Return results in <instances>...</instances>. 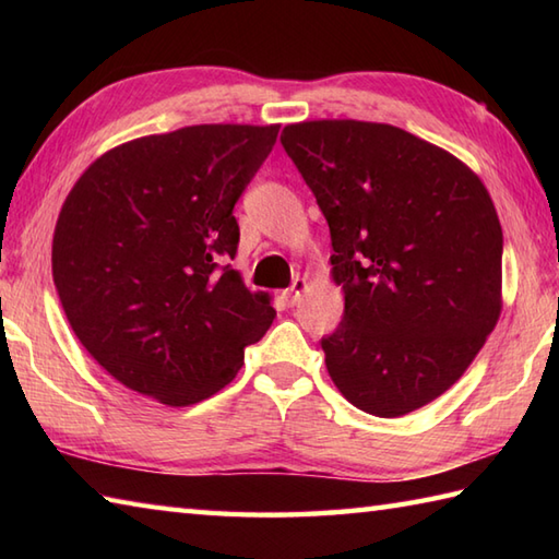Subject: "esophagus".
Here are the masks:
<instances>
[{"instance_id":"esophagus-1","label":"esophagus","mask_w":559,"mask_h":559,"mask_svg":"<svg viewBox=\"0 0 559 559\" xmlns=\"http://www.w3.org/2000/svg\"><path fill=\"white\" fill-rule=\"evenodd\" d=\"M307 288H310V281H307V278H295L293 286H290L286 293H283V295H286V302H288L290 307L298 305V302L302 300V295H305Z\"/></svg>"}]
</instances>
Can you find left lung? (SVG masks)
Instances as JSON below:
<instances>
[{
    "mask_svg": "<svg viewBox=\"0 0 559 559\" xmlns=\"http://www.w3.org/2000/svg\"><path fill=\"white\" fill-rule=\"evenodd\" d=\"M281 144L331 230L343 319L322 338L355 408L401 418L454 386L502 312V225L480 177L406 129L283 127Z\"/></svg>",
    "mask_w": 559,
    "mask_h": 559,
    "instance_id": "obj_1",
    "label": "left lung"
}]
</instances>
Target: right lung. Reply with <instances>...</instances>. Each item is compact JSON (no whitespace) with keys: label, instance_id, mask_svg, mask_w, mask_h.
Masks as SVG:
<instances>
[{"label":"right lung","instance_id":"obj_1","mask_svg":"<svg viewBox=\"0 0 559 559\" xmlns=\"http://www.w3.org/2000/svg\"><path fill=\"white\" fill-rule=\"evenodd\" d=\"M281 124H192L105 151L71 187L52 278L81 346L117 382L173 408L230 384L276 310L233 259L235 201Z\"/></svg>","mask_w":559,"mask_h":559}]
</instances>
